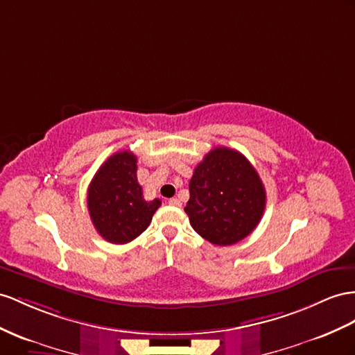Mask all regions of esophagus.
Here are the masks:
<instances>
[{"instance_id":"34e87169","label":"esophagus","mask_w":355,"mask_h":355,"mask_svg":"<svg viewBox=\"0 0 355 355\" xmlns=\"http://www.w3.org/2000/svg\"><path fill=\"white\" fill-rule=\"evenodd\" d=\"M169 205H174V207H180L181 205V201L178 198H171L169 199Z\"/></svg>"}]
</instances>
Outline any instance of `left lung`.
I'll use <instances>...</instances> for the list:
<instances>
[{
  "label": "left lung",
  "instance_id": "8db88e82",
  "mask_svg": "<svg viewBox=\"0 0 355 355\" xmlns=\"http://www.w3.org/2000/svg\"><path fill=\"white\" fill-rule=\"evenodd\" d=\"M184 207L192 228L216 246H231L257 228L266 210V189L241 153L217 147L205 154L189 183Z\"/></svg>",
  "mask_w": 355,
  "mask_h": 355
}]
</instances>
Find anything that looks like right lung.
<instances>
[{
    "label": "right lung",
    "mask_w": 355,
    "mask_h": 355,
    "mask_svg": "<svg viewBox=\"0 0 355 355\" xmlns=\"http://www.w3.org/2000/svg\"><path fill=\"white\" fill-rule=\"evenodd\" d=\"M136 156L120 151L96 172L88 187V211L94 228L112 244H125L148 228L160 199L145 201L136 177Z\"/></svg>",
    "instance_id": "right-lung-1"
}]
</instances>
